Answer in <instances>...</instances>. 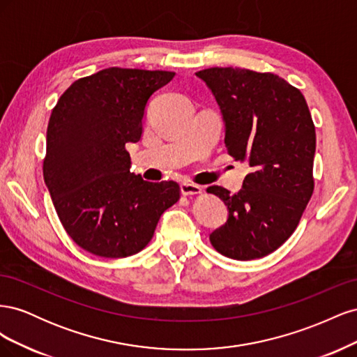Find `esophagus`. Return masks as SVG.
<instances>
[{"instance_id": "34e87169", "label": "esophagus", "mask_w": 357, "mask_h": 357, "mask_svg": "<svg viewBox=\"0 0 357 357\" xmlns=\"http://www.w3.org/2000/svg\"><path fill=\"white\" fill-rule=\"evenodd\" d=\"M180 190L185 197H193V195H201L202 193V188L192 185V183H181Z\"/></svg>"}]
</instances>
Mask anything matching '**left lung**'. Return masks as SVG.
Segmentation results:
<instances>
[{
  "instance_id": "1",
  "label": "left lung",
  "mask_w": 357,
  "mask_h": 357,
  "mask_svg": "<svg viewBox=\"0 0 357 357\" xmlns=\"http://www.w3.org/2000/svg\"><path fill=\"white\" fill-rule=\"evenodd\" d=\"M197 75L220 107L228 153L252 167L238 193L207 189L229 210L210 241L236 261L264 257L295 232L314 192L316 128L307 101L273 73L214 67Z\"/></svg>"
}]
</instances>
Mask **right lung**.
I'll use <instances>...</instances> for the list:
<instances>
[{
	"mask_svg": "<svg viewBox=\"0 0 357 357\" xmlns=\"http://www.w3.org/2000/svg\"><path fill=\"white\" fill-rule=\"evenodd\" d=\"M176 73L112 67L75 80L53 107L43 176L70 238L101 257H126L152 240L162 213L180 199L176 181L129 171L150 96Z\"/></svg>",
	"mask_w": 357,
	"mask_h": 357,
	"instance_id": "add662e5",
	"label": "right lung"
}]
</instances>
